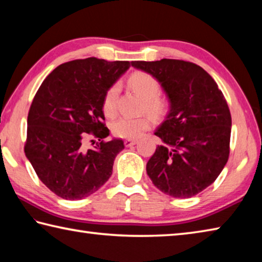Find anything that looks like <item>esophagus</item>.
Listing matches in <instances>:
<instances>
[{
  "label": "esophagus",
  "instance_id": "34e87169",
  "mask_svg": "<svg viewBox=\"0 0 262 262\" xmlns=\"http://www.w3.org/2000/svg\"><path fill=\"white\" fill-rule=\"evenodd\" d=\"M124 144H125L126 147H131V146H134L137 144V140L135 139H126L125 141H124Z\"/></svg>",
  "mask_w": 262,
  "mask_h": 262
}]
</instances>
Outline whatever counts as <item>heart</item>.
I'll list each match as a JSON object with an SVG mask.
<instances>
[{
  "label": "heart",
  "instance_id": "heart-1",
  "mask_svg": "<svg viewBox=\"0 0 262 262\" xmlns=\"http://www.w3.org/2000/svg\"><path fill=\"white\" fill-rule=\"evenodd\" d=\"M128 85L144 99V109L159 118L167 113L169 101L160 95L159 80L147 72H135L128 78ZM119 93V85L113 84L105 91L102 108L108 117H113L117 113V96ZM150 126V119L147 116L140 117H121L113 123L112 128L115 136L119 138L136 139L147 131Z\"/></svg>",
  "mask_w": 262,
  "mask_h": 262
}]
</instances>
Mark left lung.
<instances>
[{
    "mask_svg": "<svg viewBox=\"0 0 262 262\" xmlns=\"http://www.w3.org/2000/svg\"><path fill=\"white\" fill-rule=\"evenodd\" d=\"M132 67L157 78L170 110L154 132L163 145L146 171L160 191L191 198L213 184L230 152L231 115L215 80L203 68L181 59L135 61Z\"/></svg>",
    "mask_w": 262,
    "mask_h": 262,
    "instance_id": "1",
    "label": "left lung"
}]
</instances>
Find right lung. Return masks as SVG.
I'll use <instances>...</instances> for the list:
<instances>
[{
  "label": "right lung",
  "instance_id": "1",
  "mask_svg": "<svg viewBox=\"0 0 262 262\" xmlns=\"http://www.w3.org/2000/svg\"><path fill=\"white\" fill-rule=\"evenodd\" d=\"M130 64L96 57L75 59L54 69L36 92L27 116L25 155L40 181L61 198H86L112 176L124 143L103 140L109 128L102 101ZM90 133L100 143L87 149L84 139Z\"/></svg>",
  "mask_w": 262,
  "mask_h": 262
}]
</instances>
